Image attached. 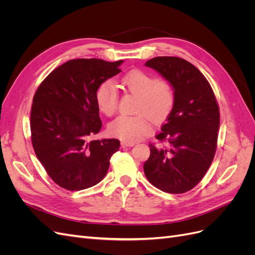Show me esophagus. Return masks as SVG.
<instances>
[{
    "label": "esophagus",
    "instance_id": "obj_1",
    "mask_svg": "<svg viewBox=\"0 0 255 255\" xmlns=\"http://www.w3.org/2000/svg\"><path fill=\"white\" fill-rule=\"evenodd\" d=\"M134 144H135V142H132V141H127V140L121 141L122 148H129V146H133Z\"/></svg>",
    "mask_w": 255,
    "mask_h": 255
}]
</instances>
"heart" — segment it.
<instances>
[{
  "label": "heart",
  "instance_id": "b5f03b06",
  "mask_svg": "<svg viewBox=\"0 0 255 255\" xmlns=\"http://www.w3.org/2000/svg\"><path fill=\"white\" fill-rule=\"evenodd\" d=\"M121 86L130 95L136 96L134 116H120L109 126L111 135L122 140L137 141L152 130L151 118L165 120L171 113L175 102L171 84L142 70H132L121 78ZM119 102L118 91L111 81H104L96 90V103L100 112L113 116Z\"/></svg>",
  "mask_w": 255,
  "mask_h": 255
}]
</instances>
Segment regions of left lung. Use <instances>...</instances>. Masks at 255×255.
I'll return each instance as SVG.
<instances>
[{"label": "left lung", "mask_w": 255, "mask_h": 255, "mask_svg": "<svg viewBox=\"0 0 255 255\" xmlns=\"http://www.w3.org/2000/svg\"><path fill=\"white\" fill-rule=\"evenodd\" d=\"M172 85L175 102L158 144L150 143L143 165L148 181L169 194H184L203 179L217 149L219 106L205 76L189 61L158 56L145 63Z\"/></svg>", "instance_id": "obj_1"}]
</instances>
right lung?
<instances>
[{
  "label": "right lung",
  "mask_w": 255,
  "mask_h": 255,
  "mask_svg": "<svg viewBox=\"0 0 255 255\" xmlns=\"http://www.w3.org/2000/svg\"><path fill=\"white\" fill-rule=\"evenodd\" d=\"M122 60H69L37 88L30 111V139L37 158L61 188L82 190L103 180L118 139L94 140L102 128L96 90L118 74Z\"/></svg>",
  "instance_id": "right-lung-1"
}]
</instances>
